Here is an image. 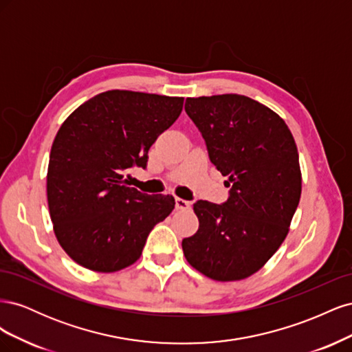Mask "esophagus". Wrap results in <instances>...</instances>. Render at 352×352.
Here are the masks:
<instances>
[{
	"mask_svg": "<svg viewBox=\"0 0 352 352\" xmlns=\"http://www.w3.org/2000/svg\"><path fill=\"white\" fill-rule=\"evenodd\" d=\"M175 201H176V208L177 210H182V211L189 210V207H190V202L189 201L182 199V198H176Z\"/></svg>",
	"mask_w": 352,
	"mask_h": 352,
	"instance_id": "1",
	"label": "esophagus"
}]
</instances>
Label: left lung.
<instances>
[{
	"label": "left lung",
	"mask_w": 352,
	"mask_h": 352,
	"mask_svg": "<svg viewBox=\"0 0 352 352\" xmlns=\"http://www.w3.org/2000/svg\"><path fill=\"white\" fill-rule=\"evenodd\" d=\"M210 162L228 176L223 204L197 201L199 228L184 254L207 278L230 282L258 272L285 241L301 197L296 144L283 119L245 95L186 98Z\"/></svg>",
	"instance_id": "left-lung-1"
}]
</instances>
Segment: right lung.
Returning a JSON list of instances; mask_svg holds the SVG:
<instances>
[{"label": "right lung", "instance_id": "add662e5", "mask_svg": "<svg viewBox=\"0 0 352 352\" xmlns=\"http://www.w3.org/2000/svg\"><path fill=\"white\" fill-rule=\"evenodd\" d=\"M182 109V97L113 89L61 124L50 154L48 208L61 248L82 267L111 273L133 264L175 208L172 195L142 194L122 173L146 167L150 146Z\"/></svg>", "mask_w": 352, "mask_h": 352}]
</instances>
